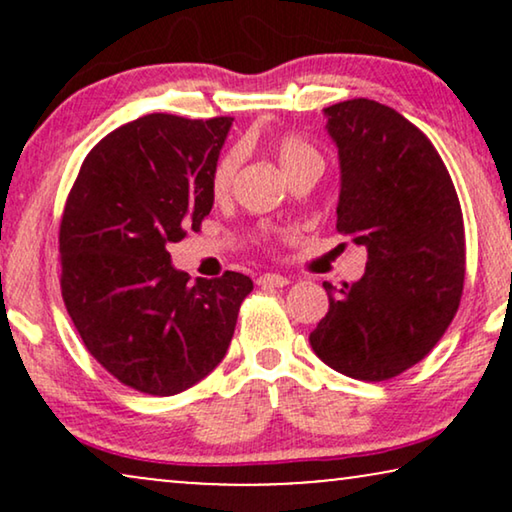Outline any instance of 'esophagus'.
Listing matches in <instances>:
<instances>
[{
    "label": "esophagus",
    "instance_id": "34e87169",
    "mask_svg": "<svg viewBox=\"0 0 512 512\" xmlns=\"http://www.w3.org/2000/svg\"><path fill=\"white\" fill-rule=\"evenodd\" d=\"M289 282L291 279L286 275H279V272H265V275L258 277V286H277V289H282Z\"/></svg>",
    "mask_w": 512,
    "mask_h": 512
}]
</instances>
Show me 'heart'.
Here are the masks:
<instances>
[{
  "instance_id": "heart-1",
  "label": "heart",
  "mask_w": 512,
  "mask_h": 512,
  "mask_svg": "<svg viewBox=\"0 0 512 512\" xmlns=\"http://www.w3.org/2000/svg\"><path fill=\"white\" fill-rule=\"evenodd\" d=\"M275 156H277V163H279V170L284 172V177L289 179L293 172H300V170H319L324 167V158H321V153L314 149V146L307 142L303 137H296V135H286L277 142L275 146ZM242 163V149H230L223 153L219 158V163H216L214 172H212V191L214 195H226L230 191V186H233V179L237 174V167Z\"/></svg>"
}]
</instances>
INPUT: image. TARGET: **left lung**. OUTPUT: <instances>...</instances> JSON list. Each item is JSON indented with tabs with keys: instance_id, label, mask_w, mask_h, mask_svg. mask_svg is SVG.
<instances>
[{
	"instance_id": "8db88e82",
	"label": "left lung",
	"mask_w": 512,
	"mask_h": 512,
	"mask_svg": "<svg viewBox=\"0 0 512 512\" xmlns=\"http://www.w3.org/2000/svg\"><path fill=\"white\" fill-rule=\"evenodd\" d=\"M338 146V230L366 247L359 282L328 291L314 354L354 380L382 382L424 359L457 314L464 219L429 137L396 109L347 100L324 109Z\"/></svg>"
}]
</instances>
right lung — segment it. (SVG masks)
I'll list each match as a JSON object with an SVG mask.
<instances>
[{
    "mask_svg": "<svg viewBox=\"0 0 512 512\" xmlns=\"http://www.w3.org/2000/svg\"><path fill=\"white\" fill-rule=\"evenodd\" d=\"M233 118L149 114L83 160L60 223L62 298L88 352L116 380L174 396L207 377L233 340L254 282H188L170 244L212 212V172Z\"/></svg>",
    "mask_w": 512,
    "mask_h": 512,
    "instance_id": "add662e5",
    "label": "right lung"
}]
</instances>
